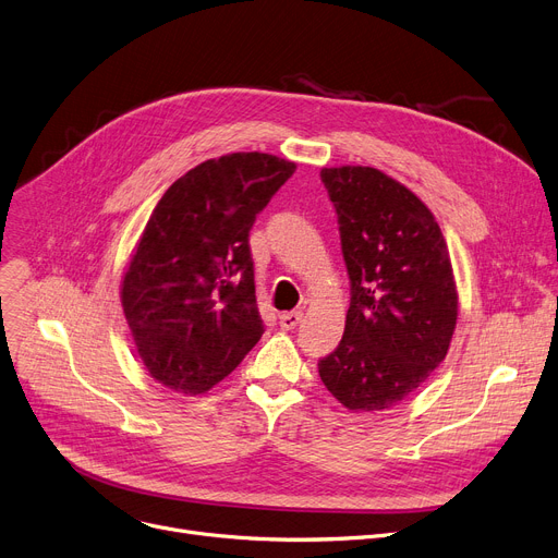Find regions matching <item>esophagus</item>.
Returning <instances> with one entry per match:
<instances>
[{
	"instance_id": "obj_1",
	"label": "esophagus",
	"mask_w": 558,
	"mask_h": 558,
	"mask_svg": "<svg viewBox=\"0 0 558 558\" xmlns=\"http://www.w3.org/2000/svg\"><path fill=\"white\" fill-rule=\"evenodd\" d=\"M302 311H290V313H283V315H279V326L283 331H292L294 326H298L300 322H302Z\"/></svg>"
}]
</instances>
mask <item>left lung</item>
Wrapping results in <instances>:
<instances>
[{"label":"left lung","instance_id":"left-lung-1","mask_svg":"<svg viewBox=\"0 0 558 558\" xmlns=\"http://www.w3.org/2000/svg\"><path fill=\"white\" fill-rule=\"evenodd\" d=\"M351 281L344 336L317 363L353 412L408 399L448 353L457 288L441 229L416 195L372 167L322 169Z\"/></svg>","mask_w":558,"mask_h":558}]
</instances>
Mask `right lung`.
Segmentation results:
<instances>
[{
  "label": "right lung",
  "mask_w": 558,
  "mask_h": 558,
  "mask_svg": "<svg viewBox=\"0 0 558 558\" xmlns=\"http://www.w3.org/2000/svg\"><path fill=\"white\" fill-rule=\"evenodd\" d=\"M294 169L268 153H232L161 195L121 283L137 353L157 383L205 395L264 336L250 229Z\"/></svg>",
  "instance_id": "add662e5"
}]
</instances>
